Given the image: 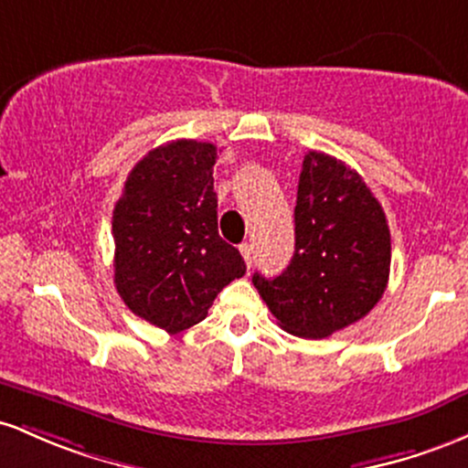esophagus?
<instances>
[{
  "label": "esophagus",
  "instance_id": "obj_1",
  "mask_svg": "<svg viewBox=\"0 0 468 468\" xmlns=\"http://www.w3.org/2000/svg\"><path fill=\"white\" fill-rule=\"evenodd\" d=\"M240 254H243V259H245V265H251V261H254V245L251 243H243L240 245Z\"/></svg>",
  "mask_w": 468,
  "mask_h": 468
}]
</instances>
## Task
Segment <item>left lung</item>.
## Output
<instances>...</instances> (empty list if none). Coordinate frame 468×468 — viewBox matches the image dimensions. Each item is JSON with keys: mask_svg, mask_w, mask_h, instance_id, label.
I'll use <instances>...</instances> for the list:
<instances>
[{"mask_svg": "<svg viewBox=\"0 0 468 468\" xmlns=\"http://www.w3.org/2000/svg\"><path fill=\"white\" fill-rule=\"evenodd\" d=\"M293 256L276 278L251 282L285 332L327 338L365 318L387 290L391 234L358 172L309 150L293 209Z\"/></svg>", "mask_w": 468, "mask_h": 468, "instance_id": "8db88e82", "label": "left lung"}]
</instances>
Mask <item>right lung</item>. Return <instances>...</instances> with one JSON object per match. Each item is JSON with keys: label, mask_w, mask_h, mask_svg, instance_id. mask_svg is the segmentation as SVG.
Instances as JSON below:
<instances>
[{"label": "right lung", "mask_w": 468, "mask_h": 468, "mask_svg": "<svg viewBox=\"0 0 468 468\" xmlns=\"http://www.w3.org/2000/svg\"><path fill=\"white\" fill-rule=\"evenodd\" d=\"M217 145L178 139L133 167L112 212L114 285L128 309L167 334L207 316L217 293L245 274L218 236Z\"/></svg>", "instance_id": "right-lung-1"}]
</instances>
